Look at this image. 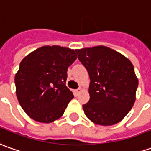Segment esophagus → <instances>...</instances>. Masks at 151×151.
Masks as SVG:
<instances>
[{
    "mask_svg": "<svg viewBox=\"0 0 151 151\" xmlns=\"http://www.w3.org/2000/svg\"><path fill=\"white\" fill-rule=\"evenodd\" d=\"M82 92H83V89L78 88V89H76V90H74V91H73V93H74V95H75V96H78V95L80 93H82Z\"/></svg>",
    "mask_w": 151,
    "mask_h": 151,
    "instance_id": "obj_1",
    "label": "esophagus"
}]
</instances>
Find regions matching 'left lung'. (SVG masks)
I'll use <instances>...</instances> for the list:
<instances>
[{
  "mask_svg": "<svg viewBox=\"0 0 151 151\" xmlns=\"http://www.w3.org/2000/svg\"><path fill=\"white\" fill-rule=\"evenodd\" d=\"M90 78L86 116L101 126L120 122L136 101L138 78L132 62L106 46L75 50Z\"/></svg>",
  "mask_w": 151,
  "mask_h": 151,
  "instance_id": "8db88e82",
  "label": "left lung"
}]
</instances>
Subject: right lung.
<instances>
[{
  "mask_svg": "<svg viewBox=\"0 0 151 151\" xmlns=\"http://www.w3.org/2000/svg\"><path fill=\"white\" fill-rule=\"evenodd\" d=\"M74 50L42 46L25 56L15 73V93L24 112L38 122L61 117L73 94L66 86L68 68L74 62Z\"/></svg>",
  "mask_w": 151,
  "mask_h": 151,
  "instance_id": "right-lung-1",
  "label": "right lung"
}]
</instances>
